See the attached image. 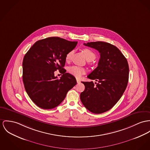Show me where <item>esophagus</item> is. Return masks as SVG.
I'll return each instance as SVG.
<instances>
[{
  "label": "esophagus",
  "instance_id": "obj_1",
  "mask_svg": "<svg viewBox=\"0 0 150 150\" xmlns=\"http://www.w3.org/2000/svg\"><path fill=\"white\" fill-rule=\"evenodd\" d=\"M76 81H77V83H81V81H80L79 79H76Z\"/></svg>",
  "mask_w": 150,
  "mask_h": 150
}]
</instances>
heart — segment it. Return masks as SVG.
Instances as JSON below:
<instances>
[{
  "label": "heart",
  "instance_id": "heart-1",
  "mask_svg": "<svg viewBox=\"0 0 150 150\" xmlns=\"http://www.w3.org/2000/svg\"><path fill=\"white\" fill-rule=\"evenodd\" d=\"M83 53L84 54L85 57L87 59V60L91 59L92 60H93L96 57L95 54L92 52L91 50L88 49V48L84 49ZM72 54H73V51L72 50V51H70L66 54L65 59L67 62L69 61V60L71 59ZM69 72L71 75L79 78L86 72V70L84 68H82L81 67H79L77 66H72L69 67Z\"/></svg>",
  "mask_w": 150,
  "mask_h": 150
}]
</instances>
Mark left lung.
<instances>
[{"mask_svg":"<svg viewBox=\"0 0 150 150\" xmlns=\"http://www.w3.org/2000/svg\"><path fill=\"white\" fill-rule=\"evenodd\" d=\"M84 45L98 50L100 55L98 67L87 78L95 80L82 81L85 89L81 92V103L90 112L102 114L112 108L127 87L129 67L126 58L116 47L106 42H95Z\"/></svg>","mask_w":150,"mask_h":150,"instance_id":"1","label":"left lung"}]
</instances>
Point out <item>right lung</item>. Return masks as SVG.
I'll list each match as a JSON object with an SVG mask.
<instances>
[{
	"label": "right lung",
	"mask_w": 150,
	"mask_h": 150,
	"mask_svg": "<svg viewBox=\"0 0 150 150\" xmlns=\"http://www.w3.org/2000/svg\"><path fill=\"white\" fill-rule=\"evenodd\" d=\"M59 37H50L35 42L23 58V81L25 90L36 105L52 109L61 103L67 93L76 84L75 78L63 69L66 54L76 46ZM62 71L60 79L54 75Z\"/></svg>",
	"instance_id": "right-lung-1"
}]
</instances>
